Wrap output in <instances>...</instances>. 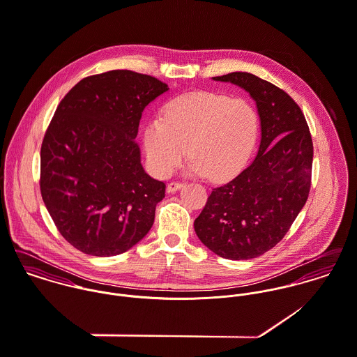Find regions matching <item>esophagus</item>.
<instances>
[{
    "label": "esophagus",
    "instance_id": "1",
    "mask_svg": "<svg viewBox=\"0 0 357 357\" xmlns=\"http://www.w3.org/2000/svg\"><path fill=\"white\" fill-rule=\"evenodd\" d=\"M182 183L181 182H171V183H168L167 185V193L168 195H171V193H175V192H178V190H181L182 189Z\"/></svg>",
    "mask_w": 357,
    "mask_h": 357
}]
</instances>
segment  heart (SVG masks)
Wrapping results in <instances>:
<instances>
[{"instance_id": "1", "label": "heart", "mask_w": 357, "mask_h": 357, "mask_svg": "<svg viewBox=\"0 0 357 357\" xmlns=\"http://www.w3.org/2000/svg\"><path fill=\"white\" fill-rule=\"evenodd\" d=\"M260 131L255 105L246 98L190 93L171 100L162 119L144 130V149L152 171L167 178L189 155V172L215 182L238 174L250 158Z\"/></svg>"}]
</instances>
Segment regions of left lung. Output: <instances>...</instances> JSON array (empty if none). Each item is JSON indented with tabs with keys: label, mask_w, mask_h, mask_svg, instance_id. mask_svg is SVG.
I'll list each match as a JSON object with an SVG mask.
<instances>
[{
	"label": "left lung",
	"mask_w": 357,
	"mask_h": 357,
	"mask_svg": "<svg viewBox=\"0 0 357 357\" xmlns=\"http://www.w3.org/2000/svg\"><path fill=\"white\" fill-rule=\"evenodd\" d=\"M249 93L260 119L255 160L212 190L195 220L199 241L220 257L249 260L273 249L304 208L314 145L300 107L273 83L249 73L212 78Z\"/></svg>",
	"instance_id": "8db88e82"
}]
</instances>
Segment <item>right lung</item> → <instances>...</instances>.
<instances>
[{"label":"right lung","instance_id":"right-lung-1","mask_svg":"<svg viewBox=\"0 0 357 357\" xmlns=\"http://www.w3.org/2000/svg\"><path fill=\"white\" fill-rule=\"evenodd\" d=\"M168 90L115 70L80 80L59 104L40 148V195L80 252L116 256L152 229L165 185L145 172L134 139L144 109Z\"/></svg>","mask_w":357,"mask_h":357}]
</instances>
